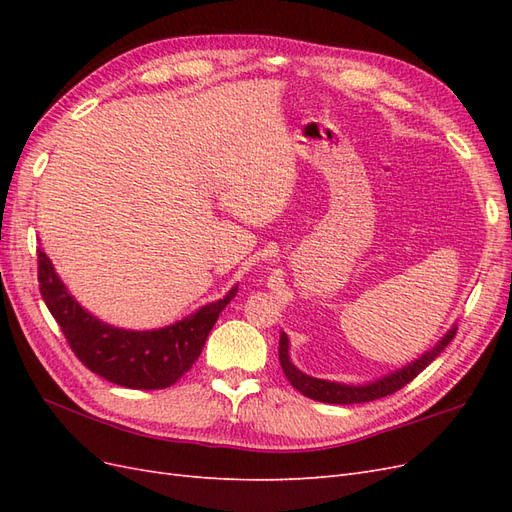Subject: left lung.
<instances>
[{
    "mask_svg": "<svg viewBox=\"0 0 512 512\" xmlns=\"http://www.w3.org/2000/svg\"><path fill=\"white\" fill-rule=\"evenodd\" d=\"M457 335V329H451L444 337L442 342L425 352L421 359L410 363L408 367L395 371V374L386 376L382 380H376L371 384L365 386H346V384H337V382H329V380H320V378H312L303 374L297 367H294L288 359V337L286 333H282L280 337V363L286 378L290 380V384L297 389L299 393H303L309 399H316V401H324V404H365V401H374L386 395H393L395 391L404 389L406 384H410L421 371L431 363L436 361V356H440V352H444V348L453 342V337Z\"/></svg>",
    "mask_w": 512,
    "mask_h": 512,
    "instance_id": "left-lung-1",
    "label": "left lung"
}]
</instances>
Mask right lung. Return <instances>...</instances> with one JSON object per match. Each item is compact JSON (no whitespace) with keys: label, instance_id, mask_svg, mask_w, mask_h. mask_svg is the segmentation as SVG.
I'll use <instances>...</instances> for the list:
<instances>
[{"label":"right lung","instance_id":"1","mask_svg":"<svg viewBox=\"0 0 512 512\" xmlns=\"http://www.w3.org/2000/svg\"><path fill=\"white\" fill-rule=\"evenodd\" d=\"M38 284L76 359L100 378L138 391L166 389L190 371L222 309L239 290L235 286L224 299L166 329L123 331L87 314L70 297L42 247H38Z\"/></svg>","mask_w":512,"mask_h":512}]
</instances>
